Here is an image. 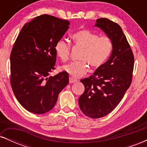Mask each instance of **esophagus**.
<instances>
[{
  "label": "esophagus",
  "instance_id": "obj_1",
  "mask_svg": "<svg viewBox=\"0 0 147 147\" xmlns=\"http://www.w3.org/2000/svg\"><path fill=\"white\" fill-rule=\"evenodd\" d=\"M77 82V79L72 78V77H70V79H69V82H70V84L75 83V82Z\"/></svg>",
  "mask_w": 147,
  "mask_h": 147
}]
</instances>
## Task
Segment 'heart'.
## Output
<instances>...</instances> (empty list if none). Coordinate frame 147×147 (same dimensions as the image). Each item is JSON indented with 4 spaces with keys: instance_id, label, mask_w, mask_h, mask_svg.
I'll use <instances>...</instances> for the list:
<instances>
[{
    "instance_id": "heart-1",
    "label": "heart",
    "mask_w": 147,
    "mask_h": 147,
    "mask_svg": "<svg viewBox=\"0 0 147 147\" xmlns=\"http://www.w3.org/2000/svg\"><path fill=\"white\" fill-rule=\"evenodd\" d=\"M77 48L82 49L81 61L72 62L62 66V70L75 78L85 75L89 70V64L94 69H98L106 63L113 50V43L109 37L99 36L97 33L87 29H81L72 35ZM57 56L65 61L69 59L70 45L63 39L57 42L55 46Z\"/></svg>"
}]
</instances>
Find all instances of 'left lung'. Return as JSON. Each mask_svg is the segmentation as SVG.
<instances>
[{"instance_id":"left-lung-1","label":"left lung","mask_w":147,"mask_h":147,"mask_svg":"<svg viewBox=\"0 0 147 147\" xmlns=\"http://www.w3.org/2000/svg\"><path fill=\"white\" fill-rule=\"evenodd\" d=\"M95 27L106 34L113 43L109 60L88 78L81 80L85 87L79 99L81 111L90 118H100L117 106L132 82L134 57L131 47L117 23L98 18Z\"/></svg>"}]
</instances>
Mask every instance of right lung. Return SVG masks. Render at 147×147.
Returning a JSON list of instances; mask_svg holds the SVG:
<instances>
[{"mask_svg": "<svg viewBox=\"0 0 147 147\" xmlns=\"http://www.w3.org/2000/svg\"><path fill=\"white\" fill-rule=\"evenodd\" d=\"M70 22L41 15L25 23L10 55L11 88L27 111L43 114L53 109L59 92L69 82L63 71L48 77L55 70V44L68 30Z\"/></svg>", "mask_w": 147, "mask_h": 147, "instance_id": "1", "label": "right lung"}]
</instances>
